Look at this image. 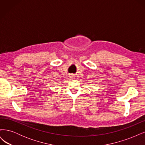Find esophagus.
Here are the masks:
<instances>
[{
  "mask_svg": "<svg viewBox=\"0 0 145 145\" xmlns=\"http://www.w3.org/2000/svg\"><path fill=\"white\" fill-rule=\"evenodd\" d=\"M70 77H71V78H72V77H73V76H72V75H71V76H70Z\"/></svg>",
  "mask_w": 145,
  "mask_h": 145,
  "instance_id": "34e87169",
  "label": "esophagus"
}]
</instances>
